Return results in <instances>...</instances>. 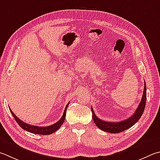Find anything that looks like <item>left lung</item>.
Listing matches in <instances>:
<instances>
[{
	"label": "left lung",
	"mask_w": 160,
	"mask_h": 160,
	"mask_svg": "<svg viewBox=\"0 0 160 160\" xmlns=\"http://www.w3.org/2000/svg\"><path fill=\"white\" fill-rule=\"evenodd\" d=\"M146 84L145 82L144 85V89H143V94L142 97L141 101L139 103L137 109L133 113V115L127 120H124L121 122H106L100 120L99 118L97 117L95 113L92 108V118L94 120L96 125L97 126L98 128L104 131V132L112 133H120L123 132V131L126 130L127 129L132 127L133 125L137 122L139 119L143 115V112L144 111L145 107H146Z\"/></svg>",
	"instance_id": "obj_1"
}]
</instances>
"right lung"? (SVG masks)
Returning <instances> with one entry per match:
<instances>
[{
  "instance_id": "obj_1",
  "label": "right lung",
  "mask_w": 160,
  "mask_h": 160,
  "mask_svg": "<svg viewBox=\"0 0 160 160\" xmlns=\"http://www.w3.org/2000/svg\"><path fill=\"white\" fill-rule=\"evenodd\" d=\"M68 104H69V103H68V104L66 106L64 112H63V114L62 115V118H61L60 120L57 122L54 123V124H52V125H50V126H48V127H38V126L31 125V124L25 123V122H24L20 120V119L17 118V116L14 114L13 112L12 111L11 109L10 108H10L12 115H13L14 120H16L17 122L18 123L19 125L23 129L27 131V132H28L36 133V134L49 135V134H51V133L56 132V131L59 129L61 127V126L62 125V124L63 123V122H64V120H65L66 110H67Z\"/></svg>"
}]
</instances>
